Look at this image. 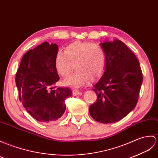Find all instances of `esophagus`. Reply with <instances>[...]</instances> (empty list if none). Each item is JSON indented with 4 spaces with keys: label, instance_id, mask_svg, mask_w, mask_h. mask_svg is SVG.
Returning a JSON list of instances; mask_svg holds the SVG:
<instances>
[{
    "label": "esophagus",
    "instance_id": "obj_1",
    "mask_svg": "<svg viewBox=\"0 0 158 158\" xmlns=\"http://www.w3.org/2000/svg\"><path fill=\"white\" fill-rule=\"evenodd\" d=\"M82 95V93L81 91H79L77 90H73V96H81Z\"/></svg>",
    "mask_w": 158,
    "mask_h": 158
}]
</instances>
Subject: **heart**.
I'll return each mask as SVG.
<instances>
[{"label":"heart","mask_w":158,"mask_h":158,"mask_svg":"<svg viewBox=\"0 0 158 158\" xmlns=\"http://www.w3.org/2000/svg\"><path fill=\"white\" fill-rule=\"evenodd\" d=\"M54 64L56 71L63 77H68L75 67L74 74L65 79L64 83L78 88L103 75L106 56L100 46L90 42H75L65 48L64 53L56 54Z\"/></svg>","instance_id":"obj_1"}]
</instances>
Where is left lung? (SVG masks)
I'll return each mask as SVG.
<instances>
[{"label":"left lung","mask_w":158,"mask_h":158,"mask_svg":"<svg viewBox=\"0 0 158 158\" xmlns=\"http://www.w3.org/2000/svg\"><path fill=\"white\" fill-rule=\"evenodd\" d=\"M100 46L106 53V69L94 85L97 101L90 106L89 111L98 122L114 123L136 106L143 75L137 57L122 41H105Z\"/></svg>","instance_id":"left-lung-1"}]
</instances>
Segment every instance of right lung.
Here are the masks:
<instances>
[{
  "label": "right lung",
  "mask_w": 158,
  "mask_h": 158,
  "mask_svg": "<svg viewBox=\"0 0 158 158\" xmlns=\"http://www.w3.org/2000/svg\"><path fill=\"white\" fill-rule=\"evenodd\" d=\"M58 52L56 44L43 42L23 55L16 74L19 100L29 114L41 123L59 119L65 112V100L72 96L69 88L53 89L60 79L54 64Z\"/></svg>",
  "instance_id": "1"
}]
</instances>
